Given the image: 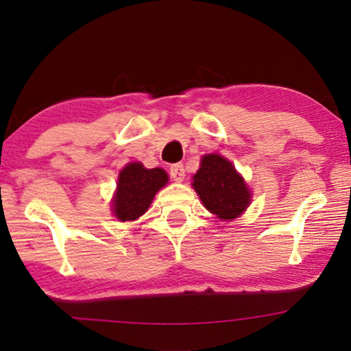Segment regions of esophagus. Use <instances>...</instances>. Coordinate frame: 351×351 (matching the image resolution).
I'll return each instance as SVG.
<instances>
[{
    "label": "esophagus",
    "instance_id": "1",
    "mask_svg": "<svg viewBox=\"0 0 351 351\" xmlns=\"http://www.w3.org/2000/svg\"><path fill=\"white\" fill-rule=\"evenodd\" d=\"M184 165L182 164H173L170 167V176L173 178L175 181H182L184 180Z\"/></svg>",
    "mask_w": 351,
    "mask_h": 351
}]
</instances>
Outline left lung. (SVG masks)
Returning a JSON list of instances; mask_svg holds the SVG:
<instances>
[{"mask_svg":"<svg viewBox=\"0 0 351 351\" xmlns=\"http://www.w3.org/2000/svg\"><path fill=\"white\" fill-rule=\"evenodd\" d=\"M192 186L206 209L221 219L237 218L251 201V193L243 178L237 173L234 165L219 154L203 156Z\"/></svg>","mask_w":351,"mask_h":351,"instance_id":"left-lung-1","label":"left lung"}]
</instances>
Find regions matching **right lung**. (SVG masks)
<instances>
[{
    "label": "right lung",
    "mask_w": 351,
    "mask_h": 351,
    "mask_svg": "<svg viewBox=\"0 0 351 351\" xmlns=\"http://www.w3.org/2000/svg\"><path fill=\"white\" fill-rule=\"evenodd\" d=\"M169 181L162 169H145L141 162L128 164L117 181L112 210L121 221H133L150 207L152 199Z\"/></svg>",
    "instance_id": "1"
}]
</instances>
